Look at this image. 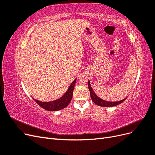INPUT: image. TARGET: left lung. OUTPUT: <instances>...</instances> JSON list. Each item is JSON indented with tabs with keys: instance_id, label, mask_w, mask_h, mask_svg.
I'll use <instances>...</instances> for the list:
<instances>
[{
	"instance_id": "1",
	"label": "left lung",
	"mask_w": 155,
	"mask_h": 155,
	"mask_svg": "<svg viewBox=\"0 0 155 155\" xmlns=\"http://www.w3.org/2000/svg\"><path fill=\"white\" fill-rule=\"evenodd\" d=\"M88 89L89 91H90V94H91V97L92 98V101L95 104H96L97 105H99L101 107H114V106H116L118 105L121 103L124 102L125 99H124L122 100H121L120 101H116V102H109V101H106L105 100H103L101 99H100V97H98L96 94L94 92L93 90L92 89V87H91L90 85V82H88Z\"/></svg>"
}]
</instances>
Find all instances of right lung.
<instances>
[{"instance_id":"right-lung-1","label":"right lung","mask_w":155,"mask_h":155,"mask_svg":"<svg viewBox=\"0 0 155 155\" xmlns=\"http://www.w3.org/2000/svg\"><path fill=\"white\" fill-rule=\"evenodd\" d=\"M76 79H75L71 85H70L67 92L65 93L61 97L57 100L50 102H42L38 100H36L35 99L34 100L37 104L43 108V109L47 110L48 111H57L61 109H63L64 108L68 106V105L70 104V101L72 100V97L73 96V91L75 84H76Z\"/></svg>"}]
</instances>
